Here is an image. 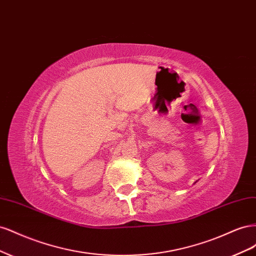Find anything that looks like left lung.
Wrapping results in <instances>:
<instances>
[{
  "mask_svg": "<svg viewBox=\"0 0 256 256\" xmlns=\"http://www.w3.org/2000/svg\"><path fill=\"white\" fill-rule=\"evenodd\" d=\"M196 182H194V184H196Z\"/></svg>",
  "mask_w": 256,
  "mask_h": 256,
  "instance_id": "8db88e82",
  "label": "left lung"
}]
</instances>
